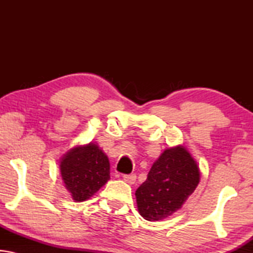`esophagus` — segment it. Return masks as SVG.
Instances as JSON below:
<instances>
[{"label":"esophagus","instance_id":"obj_1","mask_svg":"<svg viewBox=\"0 0 253 253\" xmlns=\"http://www.w3.org/2000/svg\"><path fill=\"white\" fill-rule=\"evenodd\" d=\"M123 179L128 184H134L136 182V175L135 174H125V175H123Z\"/></svg>","mask_w":253,"mask_h":253}]
</instances>
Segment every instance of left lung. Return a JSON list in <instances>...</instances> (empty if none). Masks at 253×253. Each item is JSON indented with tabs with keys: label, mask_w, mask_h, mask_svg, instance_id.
Returning <instances> with one entry per match:
<instances>
[{
	"label": "left lung",
	"mask_w": 253,
	"mask_h": 253,
	"mask_svg": "<svg viewBox=\"0 0 253 253\" xmlns=\"http://www.w3.org/2000/svg\"><path fill=\"white\" fill-rule=\"evenodd\" d=\"M200 182L196 162L185 148L165 149L154 163L146 181L136 190L137 208L147 221H158L182 208Z\"/></svg>",
	"instance_id": "left-lung-1"
}]
</instances>
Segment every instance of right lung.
<instances>
[{
	"mask_svg": "<svg viewBox=\"0 0 253 253\" xmlns=\"http://www.w3.org/2000/svg\"><path fill=\"white\" fill-rule=\"evenodd\" d=\"M109 161L95 144L76 147L60 163L62 179L76 202H83L105 185L109 176Z\"/></svg>",
	"mask_w": 253,
	"mask_h": 253,
	"instance_id": "right-lung-1",
	"label": "right lung"
}]
</instances>
